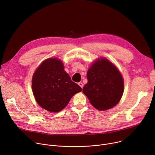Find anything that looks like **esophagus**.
Returning <instances> with one entry per match:
<instances>
[{"label": "esophagus", "mask_w": 155, "mask_h": 155, "mask_svg": "<svg viewBox=\"0 0 155 155\" xmlns=\"http://www.w3.org/2000/svg\"><path fill=\"white\" fill-rule=\"evenodd\" d=\"M78 85L82 89V87H83V86H84V85H83V84H82V83L81 82H79L78 83Z\"/></svg>", "instance_id": "esophagus-1"}]
</instances>
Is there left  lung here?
Segmentation results:
<instances>
[{"label":"left lung","mask_w":155,"mask_h":155,"mask_svg":"<svg viewBox=\"0 0 155 155\" xmlns=\"http://www.w3.org/2000/svg\"><path fill=\"white\" fill-rule=\"evenodd\" d=\"M88 82L82 92L99 110L112 108L120 101L124 92V80L117 68L105 58L95 62L89 69Z\"/></svg>","instance_id":"obj_1"}]
</instances>
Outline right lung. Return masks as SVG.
I'll list each match as a JSON object with an SVG mask.
<instances>
[{
  "mask_svg": "<svg viewBox=\"0 0 155 155\" xmlns=\"http://www.w3.org/2000/svg\"><path fill=\"white\" fill-rule=\"evenodd\" d=\"M32 90L35 99L42 108L58 112L63 110L82 88L71 81L60 60L49 58L35 72Z\"/></svg>",
  "mask_w": 155,
  "mask_h": 155,
  "instance_id": "1",
  "label": "right lung"
}]
</instances>
